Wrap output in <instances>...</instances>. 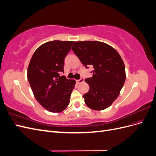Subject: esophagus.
I'll use <instances>...</instances> for the list:
<instances>
[{
  "label": "esophagus",
  "mask_w": 156,
  "mask_h": 156,
  "mask_svg": "<svg viewBox=\"0 0 156 156\" xmlns=\"http://www.w3.org/2000/svg\"><path fill=\"white\" fill-rule=\"evenodd\" d=\"M83 82H84V79H83V77H81L80 79L77 80V81H76V83H79V84L82 83H83Z\"/></svg>",
  "instance_id": "esophagus-1"
}]
</instances>
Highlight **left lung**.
I'll list each match as a JSON object with an SVG mask.
<instances>
[{
	"instance_id": "obj_1",
	"label": "left lung",
	"mask_w": 156,
	"mask_h": 156,
	"mask_svg": "<svg viewBox=\"0 0 156 156\" xmlns=\"http://www.w3.org/2000/svg\"><path fill=\"white\" fill-rule=\"evenodd\" d=\"M72 51L82 64L91 65L92 77L87 78L89 91L83 98L93 110L105 109L119 96L126 80L125 66L119 53L109 45L98 41L75 42Z\"/></svg>"
}]
</instances>
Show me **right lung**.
<instances>
[{
  "label": "right lung",
  "mask_w": 156,
  "mask_h": 156,
  "mask_svg": "<svg viewBox=\"0 0 156 156\" xmlns=\"http://www.w3.org/2000/svg\"><path fill=\"white\" fill-rule=\"evenodd\" d=\"M74 41L55 40L40 46L33 54L27 77L36 100L51 112L64 111L69 103L75 81L64 72V58Z\"/></svg>",
  "instance_id": "add662e5"
}]
</instances>
